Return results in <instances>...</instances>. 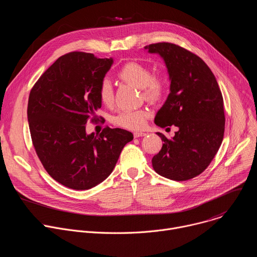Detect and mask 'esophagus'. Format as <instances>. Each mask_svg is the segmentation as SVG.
Here are the masks:
<instances>
[{
	"label": "esophagus",
	"instance_id": "obj_1",
	"mask_svg": "<svg viewBox=\"0 0 257 257\" xmlns=\"http://www.w3.org/2000/svg\"><path fill=\"white\" fill-rule=\"evenodd\" d=\"M133 135H134V138H139V137L146 136V135H147V133H145V132H141V131H135V132L133 133Z\"/></svg>",
	"mask_w": 257,
	"mask_h": 257
}]
</instances>
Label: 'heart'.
<instances>
[{
    "mask_svg": "<svg viewBox=\"0 0 257 257\" xmlns=\"http://www.w3.org/2000/svg\"><path fill=\"white\" fill-rule=\"evenodd\" d=\"M118 75L124 81L142 89L145 98L149 101H158L165 92L164 80L158 76H152L149 68L138 62L126 63L119 70ZM99 98L105 105H110L113 102V87L108 78H104L100 83ZM149 114L147 109L123 111L114 117L113 122L126 129L139 130L145 126Z\"/></svg>",
    "mask_w": 257,
    "mask_h": 257,
    "instance_id": "b5f03b06",
    "label": "heart"
}]
</instances>
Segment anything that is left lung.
I'll return each instance as SVG.
<instances>
[{
    "mask_svg": "<svg viewBox=\"0 0 257 257\" xmlns=\"http://www.w3.org/2000/svg\"><path fill=\"white\" fill-rule=\"evenodd\" d=\"M144 49L163 59L170 82L154 123L179 128L172 139L156 132L163 143L152 158V167L166 179L188 181L204 172L221 146L225 130L223 97L215 75L196 54L167 42Z\"/></svg>",
    "mask_w": 257,
    "mask_h": 257,
    "instance_id": "left-lung-1",
    "label": "left lung"
}]
</instances>
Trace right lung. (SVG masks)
I'll return each mask as SVG.
<instances>
[{"instance_id": "obj_1", "label": "right lung", "mask_w": 257, "mask_h": 257, "mask_svg": "<svg viewBox=\"0 0 257 257\" xmlns=\"http://www.w3.org/2000/svg\"><path fill=\"white\" fill-rule=\"evenodd\" d=\"M114 60L92 53L60 56L30 92L27 118L36 153L49 176L66 188L89 190L113 172L129 131L109 127L88 134L85 124L102 107L101 81Z\"/></svg>"}]
</instances>
